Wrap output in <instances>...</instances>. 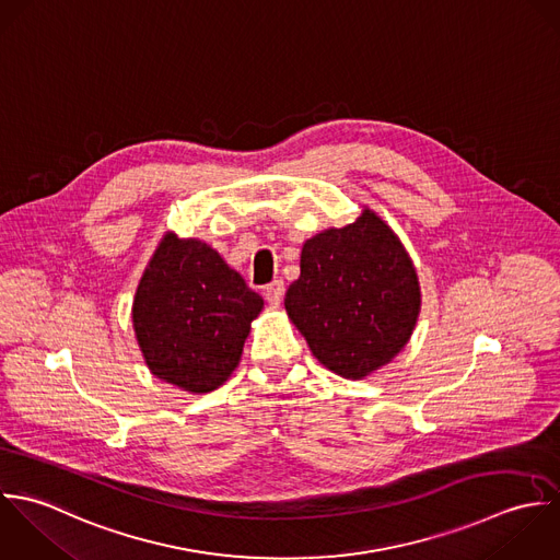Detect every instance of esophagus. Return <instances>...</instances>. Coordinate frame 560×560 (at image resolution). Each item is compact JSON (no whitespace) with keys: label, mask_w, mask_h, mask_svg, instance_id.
Here are the masks:
<instances>
[{"label":"esophagus","mask_w":560,"mask_h":560,"mask_svg":"<svg viewBox=\"0 0 560 560\" xmlns=\"http://www.w3.org/2000/svg\"><path fill=\"white\" fill-rule=\"evenodd\" d=\"M283 294H285V285H283V281H281V279H277V281H272V283H268V285H266V290H264V296H266V301H268L270 305H281Z\"/></svg>","instance_id":"esophagus-1"}]
</instances>
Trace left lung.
Segmentation results:
<instances>
[{
    "instance_id": "8db88e82",
    "label": "left lung",
    "mask_w": 560,
    "mask_h": 560,
    "mask_svg": "<svg viewBox=\"0 0 560 560\" xmlns=\"http://www.w3.org/2000/svg\"><path fill=\"white\" fill-rule=\"evenodd\" d=\"M420 310L416 266L370 208L354 223L310 237L301 277L285 292L288 318L314 357L352 381L392 363L413 336Z\"/></svg>"
}]
</instances>
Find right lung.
<instances>
[{
	"label": "right lung",
	"instance_id": "add662e5",
	"mask_svg": "<svg viewBox=\"0 0 560 560\" xmlns=\"http://www.w3.org/2000/svg\"><path fill=\"white\" fill-rule=\"evenodd\" d=\"M261 310L264 299L210 244L166 231L138 281L131 320L153 376L208 394L237 368Z\"/></svg>",
	"mask_w": 560,
	"mask_h": 560
}]
</instances>
